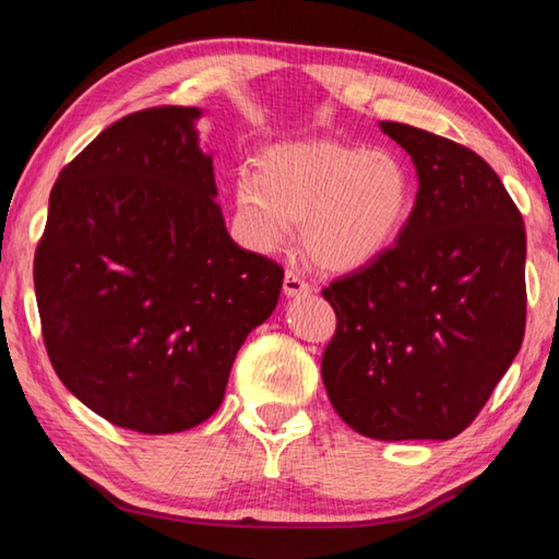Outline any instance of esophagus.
Returning a JSON list of instances; mask_svg holds the SVG:
<instances>
[{"mask_svg":"<svg viewBox=\"0 0 559 559\" xmlns=\"http://www.w3.org/2000/svg\"><path fill=\"white\" fill-rule=\"evenodd\" d=\"M285 295L287 297H305V295H309L311 292V287H309V282L301 277V274H297V272H287L285 274Z\"/></svg>","mask_w":559,"mask_h":559,"instance_id":"1","label":"esophagus"}]
</instances>
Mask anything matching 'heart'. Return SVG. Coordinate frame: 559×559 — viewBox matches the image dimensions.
I'll return each instance as SVG.
<instances>
[{"label":"heart","mask_w":559,"mask_h":559,"mask_svg":"<svg viewBox=\"0 0 559 559\" xmlns=\"http://www.w3.org/2000/svg\"><path fill=\"white\" fill-rule=\"evenodd\" d=\"M235 221L252 250L285 245L301 223L309 260L329 272H356L393 250L415 211V179L388 150L336 140L267 146L254 174L233 183Z\"/></svg>","instance_id":"heart-1"}]
</instances>
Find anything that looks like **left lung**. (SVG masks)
<instances>
[{"mask_svg": "<svg viewBox=\"0 0 559 559\" xmlns=\"http://www.w3.org/2000/svg\"><path fill=\"white\" fill-rule=\"evenodd\" d=\"M380 130L413 156L415 211L393 250L324 289L338 324L321 378L358 435L452 439L523 344V215L476 152L413 124Z\"/></svg>", "mask_w": 559, "mask_h": 559, "instance_id": "obj_1", "label": "left lung"}]
</instances>
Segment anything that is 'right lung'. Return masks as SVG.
<instances>
[{"mask_svg":"<svg viewBox=\"0 0 559 559\" xmlns=\"http://www.w3.org/2000/svg\"><path fill=\"white\" fill-rule=\"evenodd\" d=\"M199 107L122 117L63 166L34 258L61 383L117 427L183 432L221 407L285 272L235 245L215 203Z\"/></svg>","mask_w":559,"mask_h":559,"instance_id":"1","label":"right lung"}]
</instances>
